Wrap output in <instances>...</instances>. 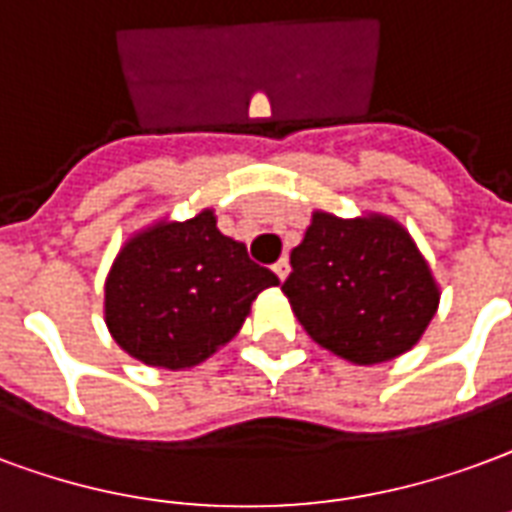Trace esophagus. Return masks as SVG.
Masks as SVG:
<instances>
[{
    "mask_svg": "<svg viewBox=\"0 0 512 512\" xmlns=\"http://www.w3.org/2000/svg\"><path fill=\"white\" fill-rule=\"evenodd\" d=\"M274 274L279 276V279H287V274H290V263H287V257H282V260H276V263H274Z\"/></svg>",
    "mask_w": 512,
    "mask_h": 512,
    "instance_id": "obj_1",
    "label": "esophagus"
}]
</instances>
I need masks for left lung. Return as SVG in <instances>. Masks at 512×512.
Here are the masks:
<instances>
[{
	"label": "left lung",
	"mask_w": 512,
	"mask_h": 512,
	"mask_svg": "<svg viewBox=\"0 0 512 512\" xmlns=\"http://www.w3.org/2000/svg\"><path fill=\"white\" fill-rule=\"evenodd\" d=\"M282 293L314 342L358 366L412 350L439 306V287L412 236L391 217L314 211L290 252Z\"/></svg>",
	"instance_id": "1"
}]
</instances>
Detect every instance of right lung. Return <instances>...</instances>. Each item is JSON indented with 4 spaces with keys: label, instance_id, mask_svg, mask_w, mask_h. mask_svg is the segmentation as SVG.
I'll return each instance as SVG.
<instances>
[{
    "label": "right lung",
    "instance_id": "1",
    "mask_svg": "<svg viewBox=\"0 0 512 512\" xmlns=\"http://www.w3.org/2000/svg\"><path fill=\"white\" fill-rule=\"evenodd\" d=\"M274 285V271L252 263L203 208L127 238L105 279V325L135 361L192 369L241 331L252 301Z\"/></svg>",
    "mask_w": 512,
    "mask_h": 512
}]
</instances>
